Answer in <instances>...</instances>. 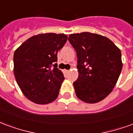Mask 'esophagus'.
<instances>
[{
	"label": "esophagus",
	"instance_id": "esophagus-1",
	"mask_svg": "<svg viewBox=\"0 0 133 133\" xmlns=\"http://www.w3.org/2000/svg\"><path fill=\"white\" fill-rule=\"evenodd\" d=\"M64 72H70V70H64Z\"/></svg>",
	"mask_w": 133,
	"mask_h": 133
}]
</instances>
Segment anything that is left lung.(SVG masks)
<instances>
[{"label":"left lung","instance_id":"left-lung-1","mask_svg":"<svg viewBox=\"0 0 133 133\" xmlns=\"http://www.w3.org/2000/svg\"><path fill=\"white\" fill-rule=\"evenodd\" d=\"M68 41L78 58L75 94L85 103H98L117 83L123 68L121 51L110 39L96 33L70 34Z\"/></svg>","mask_w":133,"mask_h":133}]
</instances>
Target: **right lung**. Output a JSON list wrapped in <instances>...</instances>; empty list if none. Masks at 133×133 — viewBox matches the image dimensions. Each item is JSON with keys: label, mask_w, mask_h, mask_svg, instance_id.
Segmentation results:
<instances>
[{"label": "right lung", "mask_w": 133, "mask_h": 133, "mask_svg": "<svg viewBox=\"0 0 133 133\" xmlns=\"http://www.w3.org/2000/svg\"><path fill=\"white\" fill-rule=\"evenodd\" d=\"M67 39L63 33H42L28 38L16 50L14 75L22 92L30 101L45 105L58 98L65 78L55 63Z\"/></svg>", "instance_id": "add662e5"}]
</instances>
